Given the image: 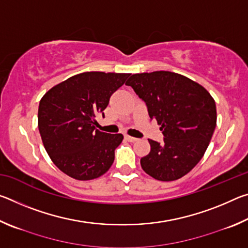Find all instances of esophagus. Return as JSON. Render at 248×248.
Returning <instances> with one entry per match:
<instances>
[{"mask_svg":"<svg viewBox=\"0 0 248 248\" xmlns=\"http://www.w3.org/2000/svg\"><path fill=\"white\" fill-rule=\"evenodd\" d=\"M124 139L127 140V141H129V142H136L138 139L137 138H133V137H130V136H128V134H124Z\"/></svg>","mask_w":248,"mask_h":248,"instance_id":"1","label":"esophagus"}]
</instances>
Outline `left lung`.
Returning a JSON list of instances; mask_svg holds the SVG:
<instances>
[{
    "mask_svg": "<svg viewBox=\"0 0 248 248\" xmlns=\"http://www.w3.org/2000/svg\"><path fill=\"white\" fill-rule=\"evenodd\" d=\"M128 86L143 100L151 119L161 125L164 142L150 140L141 158L146 174L162 182L176 180L202 158L217 125L216 102L209 92L178 73L155 71L130 77Z\"/></svg>",
    "mask_w": 248,
    "mask_h": 248,
    "instance_id": "left-lung-1",
    "label": "left lung"
}]
</instances>
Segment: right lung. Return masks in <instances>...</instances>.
I'll return each mask as SVG.
<instances>
[{"label": "right lung", "mask_w": 248, "mask_h": 248, "mask_svg": "<svg viewBox=\"0 0 248 248\" xmlns=\"http://www.w3.org/2000/svg\"><path fill=\"white\" fill-rule=\"evenodd\" d=\"M128 73L84 72L53 86L38 108V128L53 164L70 177L91 180L104 175L115 159L124 136L95 129L110 96Z\"/></svg>", "instance_id": "add662e5"}]
</instances>
